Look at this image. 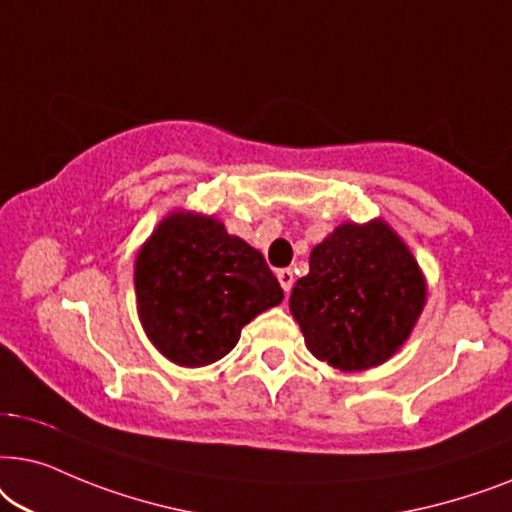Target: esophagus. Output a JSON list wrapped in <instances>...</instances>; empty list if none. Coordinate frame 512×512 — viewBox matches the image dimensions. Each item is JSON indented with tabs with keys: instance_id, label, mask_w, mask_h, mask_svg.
Returning <instances> with one entry per match:
<instances>
[{
	"instance_id": "34e87169",
	"label": "esophagus",
	"mask_w": 512,
	"mask_h": 512,
	"mask_svg": "<svg viewBox=\"0 0 512 512\" xmlns=\"http://www.w3.org/2000/svg\"><path fill=\"white\" fill-rule=\"evenodd\" d=\"M278 283H281V288L285 292L292 290V283H295V274H292V269H278Z\"/></svg>"
}]
</instances>
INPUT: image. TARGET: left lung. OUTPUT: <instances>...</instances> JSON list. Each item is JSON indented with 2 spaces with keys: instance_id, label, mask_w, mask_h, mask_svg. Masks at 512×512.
<instances>
[{
  "instance_id": "obj_1",
  "label": "left lung",
  "mask_w": 512,
  "mask_h": 512,
  "mask_svg": "<svg viewBox=\"0 0 512 512\" xmlns=\"http://www.w3.org/2000/svg\"><path fill=\"white\" fill-rule=\"evenodd\" d=\"M426 285L407 245L381 220L342 224L311 250L290 311L318 360L344 372L384 363L410 337Z\"/></svg>"
}]
</instances>
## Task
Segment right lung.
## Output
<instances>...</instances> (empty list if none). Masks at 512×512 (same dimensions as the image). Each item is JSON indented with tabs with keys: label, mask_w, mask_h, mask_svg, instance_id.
I'll return each mask as SVG.
<instances>
[{
	"label": "right lung",
	"mask_w": 512,
	"mask_h": 512,
	"mask_svg": "<svg viewBox=\"0 0 512 512\" xmlns=\"http://www.w3.org/2000/svg\"><path fill=\"white\" fill-rule=\"evenodd\" d=\"M135 295L156 349L177 365L203 367L227 356L243 325L281 304L283 290L262 252L224 224L177 213L142 245Z\"/></svg>",
	"instance_id": "1"
}]
</instances>
